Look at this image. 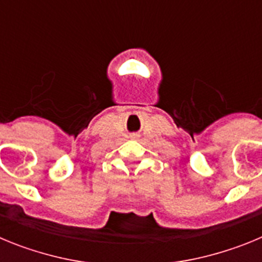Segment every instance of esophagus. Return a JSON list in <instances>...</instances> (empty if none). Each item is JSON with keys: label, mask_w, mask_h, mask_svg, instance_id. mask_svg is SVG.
I'll use <instances>...</instances> for the list:
<instances>
[{"label": "esophagus", "mask_w": 262, "mask_h": 262, "mask_svg": "<svg viewBox=\"0 0 262 262\" xmlns=\"http://www.w3.org/2000/svg\"><path fill=\"white\" fill-rule=\"evenodd\" d=\"M131 138H133V139H136V138H138V135H131Z\"/></svg>", "instance_id": "esophagus-1"}]
</instances>
